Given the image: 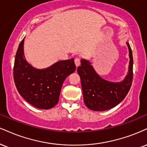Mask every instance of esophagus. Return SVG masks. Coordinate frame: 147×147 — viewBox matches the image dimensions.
Masks as SVG:
<instances>
[{"mask_svg":"<svg viewBox=\"0 0 147 147\" xmlns=\"http://www.w3.org/2000/svg\"><path fill=\"white\" fill-rule=\"evenodd\" d=\"M75 65H76V67H78L80 66V59L79 58H76V59H75Z\"/></svg>","mask_w":147,"mask_h":147,"instance_id":"obj_1","label":"esophagus"}]
</instances>
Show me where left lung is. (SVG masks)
I'll return each instance as SVG.
<instances>
[{
    "mask_svg": "<svg viewBox=\"0 0 147 147\" xmlns=\"http://www.w3.org/2000/svg\"><path fill=\"white\" fill-rule=\"evenodd\" d=\"M129 65L125 79L120 82H112L97 74L90 61L81 59L77 72L81 78L84 103L93 111H105L119 104L129 91L133 79V55L129 44Z\"/></svg>",
    "mask_w": 147,
    "mask_h": 147,
    "instance_id": "left-lung-1",
    "label": "left lung"
}]
</instances>
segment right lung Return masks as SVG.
I'll use <instances>...</instances> for the list:
<instances>
[{
    "label": "right lung",
    "mask_w": 147,
    "mask_h": 147,
    "mask_svg": "<svg viewBox=\"0 0 147 147\" xmlns=\"http://www.w3.org/2000/svg\"><path fill=\"white\" fill-rule=\"evenodd\" d=\"M24 38L19 45L14 61L13 79L18 91L37 108H52L59 101L65 79L75 72L74 59L58 61L46 68H36L24 57Z\"/></svg>",
    "instance_id": "1"
}]
</instances>
